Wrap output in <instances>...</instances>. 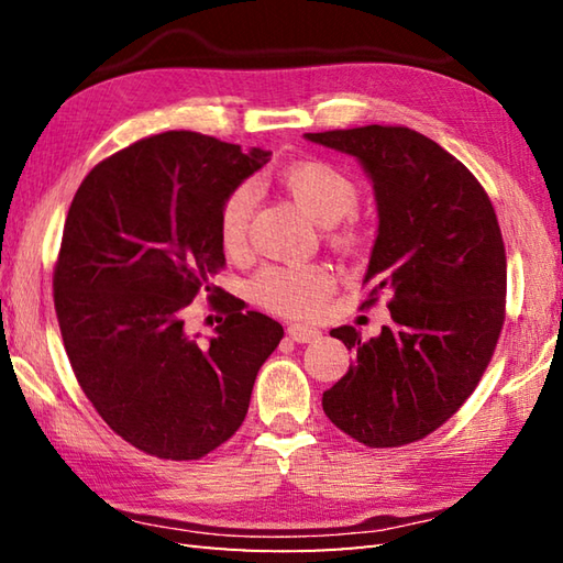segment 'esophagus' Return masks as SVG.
<instances>
[{
	"mask_svg": "<svg viewBox=\"0 0 563 563\" xmlns=\"http://www.w3.org/2000/svg\"><path fill=\"white\" fill-rule=\"evenodd\" d=\"M288 336L297 343H312L321 336V331L314 327H305V324H290L288 327Z\"/></svg>",
	"mask_w": 563,
	"mask_h": 563,
	"instance_id": "34e87169",
	"label": "esophagus"
}]
</instances>
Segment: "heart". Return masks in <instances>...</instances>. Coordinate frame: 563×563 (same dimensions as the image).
Masks as SVG:
<instances>
[{
    "label": "heart",
    "mask_w": 563,
    "mask_h": 563,
    "mask_svg": "<svg viewBox=\"0 0 563 563\" xmlns=\"http://www.w3.org/2000/svg\"><path fill=\"white\" fill-rule=\"evenodd\" d=\"M280 184L319 224H336L351 214L361 198L353 178L324 159H305L285 166ZM256 206L254 184H239L224 196L218 232L224 251L239 254L249 239V222ZM333 242L355 246L361 242V227L349 220L343 227H333ZM333 290V278L321 263H268L249 280V295L258 307L280 317H312L324 305Z\"/></svg>",
    "instance_id": "b5f03b06"
}]
</instances>
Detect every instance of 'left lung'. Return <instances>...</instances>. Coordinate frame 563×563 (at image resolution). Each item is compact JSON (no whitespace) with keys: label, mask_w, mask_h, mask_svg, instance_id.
Segmentation results:
<instances>
[{"label":"left lung","mask_w":563,"mask_h":563,"mask_svg":"<svg viewBox=\"0 0 563 563\" xmlns=\"http://www.w3.org/2000/svg\"><path fill=\"white\" fill-rule=\"evenodd\" d=\"M363 164L377 239L363 285L387 295L391 327L363 341L331 331L355 363L324 391L329 421L367 448L433 433L479 385L506 319V246L492 200L466 166L404 125L307 133Z\"/></svg>","instance_id":"8db88e82"}]
</instances>
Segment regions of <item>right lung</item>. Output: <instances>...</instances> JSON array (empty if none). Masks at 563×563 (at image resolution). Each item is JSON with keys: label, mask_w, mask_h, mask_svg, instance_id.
Masks as SVG:
<instances>
[{"label": "right lung", "mask_w": 563, "mask_h": 563, "mask_svg": "<svg viewBox=\"0 0 563 563\" xmlns=\"http://www.w3.org/2000/svg\"><path fill=\"white\" fill-rule=\"evenodd\" d=\"M271 152L172 130L99 162L71 200L53 273L59 333L81 391L113 433L159 460H200L249 411L283 327L234 295L210 344L183 309L214 296L224 196Z\"/></svg>", "instance_id": "right-lung-1"}]
</instances>
